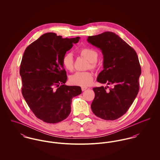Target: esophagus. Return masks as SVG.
Masks as SVG:
<instances>
[{"mask_svg": "<svg viewBox=\"0 0 160 160\" xmlns=\"http://www.w3.org/2000/svg\"><path fill=\"white\" fill-rule=\"evenodd\" d=\"M88 89V87H85V86H83V87L81 88V89H82V91H86Z\"/></svg>", "mask_w": 160, "mask_h": 160, "instance_id": "obj_1", "label": "esophagus"}]
</instances>
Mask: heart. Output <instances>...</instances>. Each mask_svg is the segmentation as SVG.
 Wrapping results in <instances>:
<instances>
[{
    "label": "heart",
    "mask_w": 160,
    "mask_h": 160,
    "mask_svg": "<svg viewBox=\"0 0 160 160\" xmlns=\"http://www.w3.org/2000/svg\"><path fill=\"white\" fill-rule=\"evenodd\" d=\"M80 54L89 62L88 67L96 68L97 61L98 57V53L95 50L84 47L81 49ZM62 65L67 70L72 71L74 69V60L72 54L70 52L67 53L62 58ZM93 80V74L90 71H78L69 78L70 82L74 85L86 86L91 84Z\"/></svg>",
    "instance_id": "heart-1"
}]
</instances>
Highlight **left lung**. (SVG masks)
<instances>
[{
    "instance_id": "1",
    "label": "left lung",
    "mask_w": 160,
    "mask_h": 160,
    "mask_svg": "<svg viewBox=\"0 0 160 160\" xmlns=\"http://www.w3.org/2000/svg\"><path fill=\"white\" fill-rule=\"evenodd\" d=\"M88 41L99 48L103 55V69L97 81L113 86L109 91L103 86L93 88L95 98L92 110L103 119H117L127 112L139 91L141 68L137 53L120 37L110 31L88 36Z\"/></svg>"
}]
</instances>
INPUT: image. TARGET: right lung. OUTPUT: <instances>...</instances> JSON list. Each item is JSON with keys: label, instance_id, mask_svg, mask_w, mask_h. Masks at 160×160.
<instances>
[{"label": "right lung", "instance_id": "add662e5", "mask_svg": "<svg viewBox=\"0 0 160 160\" xmlns=\"http://www.w3.org/2000/svg\"><path fill=\"white\" fill-rule=\"evenodd\" d=\"M80 38H62L53 32L42 35L26 48L20 65L23 97L35 116L55 124L71 112L72 98L81 93L79 86H69L62 58Z\"/></svg>", "mask_w": 160, "mask_h": 160}]
</instances>
